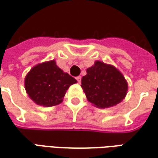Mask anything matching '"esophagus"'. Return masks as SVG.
<instances>
[{
    "mask_svg": "<svg viewBox=\"0 0 158 158\" xmlns=\"http://www.w3.org/2000/svg\"><path fill=\"white\" fill-rule=\"evenodd\" d=\"M76 79L77 81H78V83H80V82H81V76H77Z\"/></svg>",
    "mask_w": 158,
    "mask_h": 158,
    "instance_id": "obj_1",
    "label": "esophagus"
}]
</instances>
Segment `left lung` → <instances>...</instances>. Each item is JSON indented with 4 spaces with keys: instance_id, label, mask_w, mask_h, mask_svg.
Returning a JSON list of instances; mask_svg holds the SVG:
<instances>
[{
    "instance_id": "left-lung-1",
    "label": "left lung",
    "mask_w": 158,
    "mask_h": 158,
    "mask_svg": "<svg viewBox=\"0 0 158 158\" xmlns=\"http://www.w3.org/2000/svg\"><path fill=\"white\" fill-rule=\"evenodd\" d=\"M81 84L87 99L99 108H108L120 103L128 90L123 74L114 66L102 61H96L87 69Z\"/></svg>"
}]
</instances>
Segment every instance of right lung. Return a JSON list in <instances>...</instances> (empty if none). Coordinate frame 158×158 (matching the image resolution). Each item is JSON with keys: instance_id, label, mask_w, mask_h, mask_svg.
I'll use <instances>...</instances> for the list:
<instances>
[{"instance_id": "right-lung-1", "label": "right lung", "mask_w": 158, "mask_h": 158, "mask_svg": "<svg viewBox=\"0 0 158 158\" xmlns=\"http://www.w3.org/2000/svg\"><path fill=\"white\" fill-rule=\"evenodd\" d=\"M76 79L56 65L55 60L37 64L28 72L24 85L28 96L38 105L52 106L62 102L66 90Z\"/></svg>"}]
</instances>
